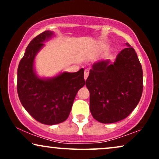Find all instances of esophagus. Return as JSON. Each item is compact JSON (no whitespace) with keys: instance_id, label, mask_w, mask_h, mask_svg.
I'll return each instance as SVG.
<instances>
[{"instance_id":"obj_1","label":"esophagus","mask_w":159,"mask_h":159,"mask_svg":"<svg viewBox=\"0 0 159 159\" xmlns=\"http://www.w3.org/2000/svg\"><path fill=\"white\" fill-rule=\"evenodd\" d=\"M89 74H90V71L88 70V69H86L84 71V79L87 80V78H88L89 76Z\"/></svg>"}]
</instances>
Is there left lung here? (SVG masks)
Here are the masks:
<instances>
[{
	"label": "left lung",
	"mask_w": 159,
	"mask_h": 159,
	"mask_svg": "<svg viewBox=\"0 0 159 159\" xmlns=\"http://www.w3.org/2000/svg\"><path fill=\"white\" fill-rule=\"evenodd\" d=\"M125 48L111 60L92 66L86 86L90 91V109L95 120L114 123L125 119L135 108L143 92V70L134 49Z\"/></svg>",
	"instance_id": "left-lung-1"
}]
</instances>
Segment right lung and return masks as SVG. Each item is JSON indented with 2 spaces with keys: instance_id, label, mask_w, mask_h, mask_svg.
Returning a JSON list of instances; mask_svg holds the SVG:
<instances>
[{
  "instance_id": "right-lung-1",
  "label": "right lung",
  "mask_w": 159,
  "mask_h": 159,
  "mask_svg": "<svg viewBox=\"0 0 159 159\" xmlns=\"http://www.w3.org/2000/svg\"><path fill=\"white\" fill-rule=\"evenodd\" d=\"M55 36L45 30L29 43L18 67L17 91L21 105L33 117L45 125H55L68 118L78 91L85 84L84 69L61 72L51 78L40 77L35 58L44 43Z\"/></svg>"
}]
</instances>
